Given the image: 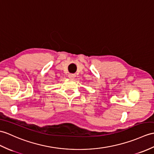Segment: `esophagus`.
Listing matches in <instances>:
<instances>
[{
  "mask_svg": "<svg viewBox=\"0 0 154 154\" xmlns=\"http://www.w3.org/2000/svg\"><path fill=\"white\" fill-rule=\"evenodd\" d=\"M68 77H69V78H70V79H73L75 77V75L71 73V74H69Z\"/></svg>",
  "mask_w": 154,
  "mask_h": 154,
  "instance_id": "esophagus-1",
  "label": "esophagus"
}]
</instances>
